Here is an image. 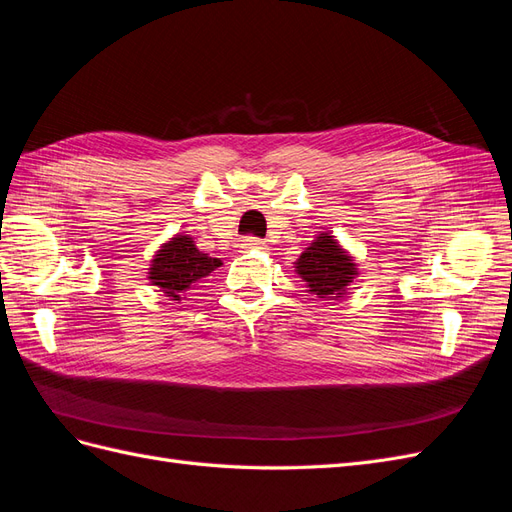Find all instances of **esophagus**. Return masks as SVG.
Returning <instances> with one entry per match:
<instances>
[{
    "label": "esophagus",
    "mask_w": 512,
    "mask_h": 512,
    "mask_svg": "<svg viewBox=\"0 0 512 512\" xmlns=\"http://www.w3.org/2000/svg\"><path fill=\"white\" fill-rule=\"evenodd\" d=\"M241 245L245 250H262V247H265V241H260L258 237H245Z\"/></svg>",
    "instance_id": "esophagus-1"
}]
</instances>
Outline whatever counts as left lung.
<instances>
[{
    "mask_svg": "<svg viewBox=\"0 0 512 512\" xmlns=\"http://www.w3.org/2000/svg\"><path fill=\"white\" fill-rule=\"evenodd\" d=\"M294 265H297L294 269L307 284L309 292L324 301L342 297L356 277L352 256L342 250V245L329 232H322L312 245L305 247V252Z\"/></svg>",
    "mask_w": 512,
    "mask_h": 512,
    "instance_id": "8db88e82",
    "label": "left lung"
}]
</instances>
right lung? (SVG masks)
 Wrapping results in <instances>:
<instances>
[{
    "mask_svg": "<svg viewBox=\"0 0 512 512\" xmlns=\"http://www.w3.org/2000/svg\"><path fill=\"white\" fill-rule=\"evenodd\" d=\"M220 265L222 260L200 252L192 237L177 235L164 243L156 258L151 260L149 280L153 286L162 288L170 301H181L185 290L203 280Z\"/></svg>",
    "mask_w": 512,
    "mask_h": 512,
    "instance_id": "1",
    "label": "right lung"
}]
</instances>
